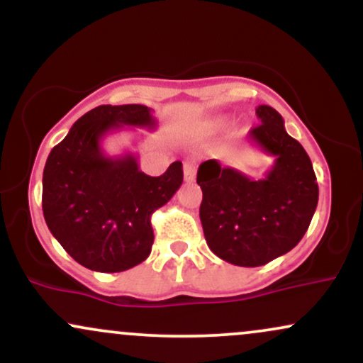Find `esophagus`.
I'll list each match as a JSON object with an SVG mask.
<instances>
[{
    "label": "esophagus",
    "instance_id": "1",
    "mask_svg": "<svg viewBox=\"0 0 363 363\" xmlns=\"http://www.w3.org/2000/svg\"><path fill=\"white\" fill-rule=\"evenodd\" d=\"M182 172H184V181L193 182L196 179V165L193 162H186L184 167H182Z\"/></svg>",
    "mask_w": 363,
    "mask_h": 363
}]
</instances>
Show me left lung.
<instances>
[{
	"label": "left lung",
	"instance_id": "1",
	"mask_svg": "<svg viewBox=\"0 0 363 363\" xmlns=\"http://www.w3.org/2000/svg\"><path fill=\"white\" fill-rule=\"evenodd\" d=\"M256 116L261 124L249 131V141L274 158L266 176L256 181L213 158L199 165L196 177L208 247L244 268L266 264L301 242L319 198L311 158L281 116L269 106L257 107Z\"/></svg>",
	"mask_w": 363,
	"mask_h": 363
}]
</instances>
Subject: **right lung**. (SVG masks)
<instances>
[{
    "label": "right lung",
    "mask_w": 363,
    "mask_h": 363,
    "mask_svg": "<svg viewBox=\"0 0 363 363\" xmlns=\"http://www.w3.org/2000/svg\"><path fill=\"white\" fill-rule=\"evenodd\" d=\"M124 126L155 129L157 121L141 104L95 107L51 150L44 167L45 223L62 249L91 272H126L147 259L152 213L182 184L181 162L152 177L141 172L135 153L107 155L102 140Z\"/></svg>",
    "instance_id": "add662e5"
}]
</instances>
